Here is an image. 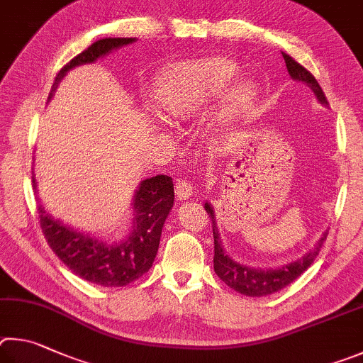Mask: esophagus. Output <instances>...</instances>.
<instances>
[{
    "label": "esophagus",
    "mask_w": 363,
    "mask_h": 363,
    "mask_svg": "<svg viewBox=\"0 0 363 363\" xmlns=\"http://www.w3.org/2000/svg\"><path fill=\"white\" fill-rule=\"evenodd\" d=\"M175 194H177V199H180V201H186L191 198V194H193L191 183L186 180H178L175 183Z\"/></svg>",
    "instance_id": "1"
}]
</instances>
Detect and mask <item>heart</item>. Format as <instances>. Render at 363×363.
Wrapping results in <instances>:
<instances>
[{
  "instance_id": "b5f03b06",
  "label": "heart",
  "mask_w": 363,
  "mask_h": 363,
  "mask_svg": "<svg viewBox=\"0 0 363 363\" xmlns=\"http://www.w3.org/2000/svg\"><path fill=\"white\" fill-rule=\"evenodd\" d=\"M236 74V63L221 57L178 63L157 78L156 105L165 118L186 119L211 104ZM255 99L257 87L250 82H239L228 94V108L230 111H245Z\"/></svg>"
}]
</instances>
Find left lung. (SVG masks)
Masks as SVG:
<instances>
[{
  "mask_svg": "<svg viewBox=\"0 0 363 363\" xmlns=\"http://www.w3.org/2000/svg\"><path fill=\"white\" fill-rule=\"evenodd\" d=\"M282 55L291 79L301 81L304 84H308L311 89H313L317 100H319L322 105H328L325 94H323L319 82H317L314 76L311 74V72H308L303 65H300L296 60L291 59L289 54L282 52ZM204 208L207 211V213H211V218H212L213 244H215L213 269L228 287H231L236 291H239V294L247 295V296H266V295L276 294V291L282 290L284 287H287L289 284H291L295 279L300 277L303 272L314 263L315 257L319 255V252L322 249L323 240L327 239V233H325L319 239V242L314 245V249H311L306 255H303L300 259H296V262L284 264L281 268H276V269L249 268V266H244L234 262V259L225 252L223 245H221L217 221H215L213 208L208 202H206Z\"/></svg>",
  "mask_w": 363,
  "mask_h": 363,
  "instance_id": "left-lung-1",
  "label": "left lung"
}]
</instances>
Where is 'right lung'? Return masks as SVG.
Wrapping results in <instances>:
<instances>
[{"instance_id": "obj_1", "label": "right lung", "mask_w": 363, "mask_h": 363, "mask_svg": "<svg viewBox=\"0 0 363 363\" xmlns=\"http://www.w3.org/2000/svg\"><path fill=\"white\" fill-rule=\"evenodd\" d=\"M135 38H104L95 41L86 50L63 67L50 89L48 101L52 99L59 82L69 69L84 63H94L100 57L110 54ZM36 189L35 174L31 177ZM174 183L167 175H156L140 183L133 196L132 231L121 242H104L89 234L76 231L60 220L52 218L38 202L40 225L44 238L57 257L67 268L91 284L101 287H124L148 272L155 262L164 221L174 207Z\"/></svg>"}]
</instances>
